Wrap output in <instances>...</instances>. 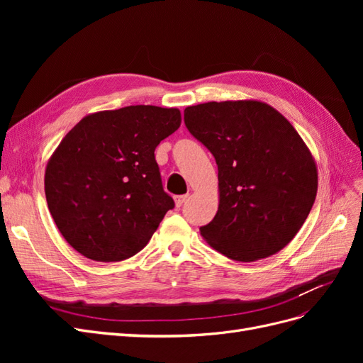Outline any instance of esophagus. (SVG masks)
<instances>
[{"label": "esophagus", "mask_w": 363, "mask_h": 363, "mask_svg": "<svg viewBox=\"0 0 363 363\" xmlns=\"http://www.w3.org/2000/svg\"><path fill=\"white\" fill-rule=\"evenodd\" d=\"M188 199H189V195H179V196H175V206L182 207L186 201H188Z\"/></svg>", "instance_id": "34e87169"}]
</instances>
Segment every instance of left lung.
<instances>
[{
	"instance_id": "obj_1",
	"label": "left lung",
	"mask_w": 363,
	"mask_h": 363,
	"mask_svg": "<svg viewBox=\"0 0 363 363\" xmlns=\"http://www.w3.org/2000/svg\"><path fill=\"white\" fill-rule=\"evenodd\" d=\"M184 125L218 164V212L201 236L239 262L286 247L318 189L315 162L289 121L260 101H212L186 107Z\"/></svg>"
}]
</instances>
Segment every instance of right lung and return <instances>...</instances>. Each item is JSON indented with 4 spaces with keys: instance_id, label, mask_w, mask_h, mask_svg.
I'll return each instance as SVG.
<instances>
[{
    "instance_id": "right-lung-1",
    "label": "right lung",
    "mask_w": 363,
    "mask_h": 363,
    "mask_svg": "<svg viewBox=\"0 0 363 363\" xmlns=\"http://www.w3.org/2000/svg\"><path fill=\"white\" fill-rule=\"evenodd\" d=\"M180 123L179 108L128 106L86 116L63 138L47 164L45 195L74 250L119 262L148 244L175 206L155 150Z\"/></svg>"
}]
</instances>
